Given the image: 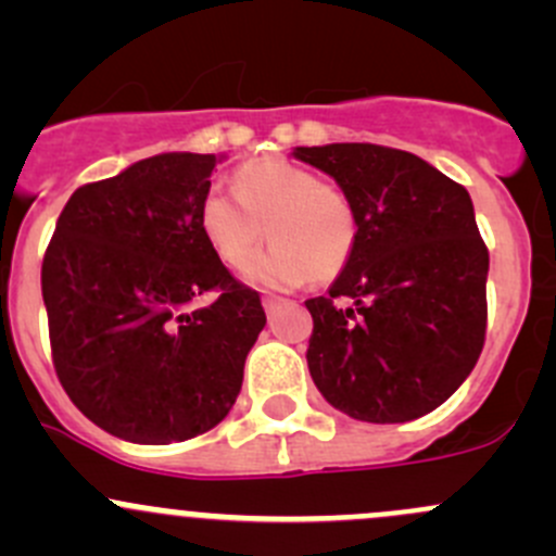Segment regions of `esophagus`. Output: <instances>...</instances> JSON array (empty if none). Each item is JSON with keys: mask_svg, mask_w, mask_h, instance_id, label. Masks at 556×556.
Masks as SVG:
<instances>
[{"mask_svg": "<svg viewBox=\"0 0 556 556\" xmlns=\"http://www.w3.org/2000/svg\"><path fill=\"white\" fill-rule=\"evenodd\" d=\"M282 295H271V293H268V295H263V309H266V312H271L274 309V306H279V304H282Z\"/></svg>", "mask_w": 556, "mask_h": 556, "instance_id": "esophagus-1", "label": "esophagus"}]
</instances>
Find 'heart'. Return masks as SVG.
<instances>
[{
  "instance_id": "obj_1",
  "label": "heart",
  "mask_w": 556,
  "mask_h": 556,
  "mask_svg": "<svg viewBox=\"0 0 556 556\" xmlns=\"http://www.w3.org/2000/svg\"><path fill=\"white\" fill-rule=\"evenodd\" d=\"M233 195L206 190L199 223L212 252L231 268L247 266L263 237L271 239L266 255L250 268L255 282L290 288L309 274L314 282H330L355 255L361 233L355 204L306 166L285 159L250 161L233 174Z\"/></svg>"
}]
</instances>
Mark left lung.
<instances>
[{
  "mask_svg": "<svg viewBox=\"0 0 556 556\" xmlns=\"http://www.w3.org/2000/svg\"><path fill=\"white\" fill-rule=\"evenodd\" d=\"M357 210V247L306 301V363L325 401L363 422H408L465 382L486 336L490 252L468 190L406 150L295 148Z\"/></svg>",
  "mask_w": 556,
  "mask_h": 556,
  "instance_id": "left-lung-1",
  "label": "left lung"
}]
</instances>
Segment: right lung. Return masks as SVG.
Masks as SVG:
<instances>
[{
  "label": "right lung",
  "mask_w": 556,
  "mask_h": 556,
  "mask_svg": "<svg viewBox=\"0 0 556 556\" xmlns=\"http://www.w3.org/2000/svg\"><path fill=\"white\" fill-rule=\"evenodd\" d=\"M215 155L164 153L86 182L42 257L53 368L91 422L172 444L226 419L266 325L199 223ZM215 292L210 307L192 301Z\"/></svg>",
  "instance_id": "1"
}]
</instances>
